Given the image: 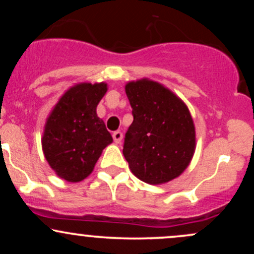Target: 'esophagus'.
Masks as SVG:
<instances>
[{"instance_id": "1", "label": "esophagus", "mask_w": 254, "mask_h": 254, "mask_svg": "<svg viewBox=\"0 0 254 254\" xmlns=\"http://www.w3.org/2000/svg\"><path fill=\"white\" fill-rule=\"evenodd\" d=\"M112 137L113 141H115L116 143H121L122 139H123V133H122L121 131H115V132L112 133Z\"/></svg>"}]
</instances>
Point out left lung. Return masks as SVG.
Instances as JSON below:
<instances>
[{
    "label": "left lung",
    "instance_id": "obj_1",
    "mask_svg": "<svg viewBox=\"0 0 254 254\" xmlns=\"http://www.w3.org/2000/svg\"><path fill=\"white\" fill-rule=\"evenodd\" d=\"M133 122L124 138L123 154L142 182L159 185L179 177L196 147L188 106L162 84L142 78L125 86Z\"/></svg>",
    "mask_w": 254,
    "mask_h": 254
}]
</instances>
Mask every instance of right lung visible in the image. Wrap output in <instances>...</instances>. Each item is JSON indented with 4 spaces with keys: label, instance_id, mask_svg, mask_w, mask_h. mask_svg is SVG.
I'll use <instances>...</instances> for the list:
<instances>
[{
    "label": "right lung",
    "instance_id": "right-lung-1",
    "mask_svg": "<svg viewBox=\"0 0 254 254\" xmlns=\"http://www.w3.org/2000/svg\"><path fill=\"white\" fill-rule=\"evenodd\" d=\"M107 84L78 83L58 100L46 119L42 138L44 155L58 177L70 183L93 172L104 148L112 143L97 106Z\"/></svg>",
    "mask_w": 254,
    "mask_h": 254
}]
</instances>
